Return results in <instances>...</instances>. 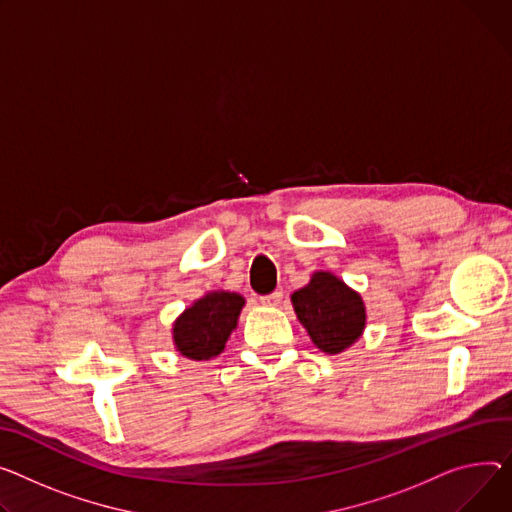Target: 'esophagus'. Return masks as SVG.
<instances>
[{"label": "esophagus", "mask_w": 512, "mask_h": 512, "mask_svg": "<svg viewBox=\"0 0 512 512\" xmlns=\"http://www.w3.org/2000/svg\"><path fill=\"white\" fill-rule=\"evenodd\" d=\"M282 298H284V294H282L280 290H276V292H271V294L263 296L261 302L267 304V306H280V304H282Z\"/></svg>", "instance_id": "obj_1"}]
</instances>
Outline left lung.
Listing matches in <instances>:
<instances>
[{"label": "left lung", "mask_w": 512, "mask_h": 512, "mask_svg": "<svg viewBox=\"0 0 512 512\" xmlns=\"http://www.w3.org/2000/svg\"><path fill=\"white\" fill-rule=\"evenodd\" d=\"M290 298L296 319L325 354L346 352L366 329V306L360 292L331 271H315L311 282Z\"/></svg>", "instance_id": "1"}]
</instances>
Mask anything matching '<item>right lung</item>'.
Masks as SVG:
<instances>
[{
	"mask_svg": "<svg viewBox=\"0 0 512 512\" xmlns=\"http://www.w3.org/2000/svg\"><path fill=\"white\" fill-rule=\"evenodd\" d=\"M245 302V296L228 290H210L193 300L173 323L175 350L195 362L216 358L236 329Z\"/></svg>",
	"mask_w": 512,
	"mask_h": 512,
	"instance_id": "1",
	"label": "right lung"
}]
</instances>
